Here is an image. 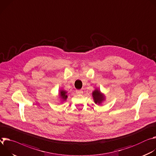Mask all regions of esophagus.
Returning a JSON list of instances; mask_svg holds the SVG:
<instances>
[{
	"instance_id": "34e87169",
	"label": "esophagus",
	"mask_w": 156,
	"mask_h": 156,
	"mask_svg": "<svg viewBox=\"0 0 156 156\" xmlns=\"http://www.w3.org/2000/svg\"><path fill=\"white\" fill-rule=\"evenodd\" d=\"M76 93L77 94H82L83 93V92L81 90H76Z\"/></svg>"
}]
</instances>
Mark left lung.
Here are the masks:
<instances>
[{"instance_id":"1","label":"left lung","mask_w":156,"mask_h":156,"mask_svg":"<svg viewBox=\"0 0 156 156\" xmlns=\"http://www.w3.org/2000/svg\"><path fill=\"white\" fill-rule=\"evenodd\" d=\"M92 95L95 103H98V104H100V103L103 101V100L104 99L102 94L98 90H95V91H94L92 93Z\"/></svg>"}]
</instances>
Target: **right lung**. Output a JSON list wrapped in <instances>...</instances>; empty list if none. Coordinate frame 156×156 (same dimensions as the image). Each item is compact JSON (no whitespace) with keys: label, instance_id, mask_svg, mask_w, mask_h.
<instances>
[{"label":"right lung","instance_id":"obj_1","mask_svg":"<svg viewBox=\"0 0 156 156\" xmlns=\"http://www.w3.org/2000/svg\"><path fill=\"white\" fill-rule=\"evenodd\" d=\"M66 93L67 92L66 91H64V90H61V92H60V95H61L62 98L64 99V100H66L67 97V95H66Z\"/></svg>","mask_w":156,"mask_h":156}]
</instances>
